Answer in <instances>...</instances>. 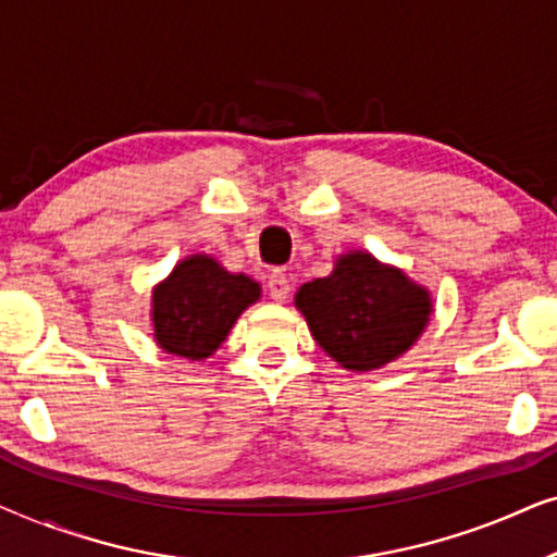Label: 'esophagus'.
I'll list each match as a JSON object with an SVG mask.
<instances>
[{
	"instance_id": "1",
	"label": "esophagus",
	"mask_w": 557,
	"mask_h": 557,
	"mask_svg": "<svg viewBox=\"0 0 557 557\" xmlns=\"http://www.w3.org/2000/svg\"><path fill=\"white\" fill-rule=\"evenodd\" d=\"M288 292H292V284H288L284 271H273L269 276V294L276 304H284L288 299Z\"/></svg>"
}]
</instances>
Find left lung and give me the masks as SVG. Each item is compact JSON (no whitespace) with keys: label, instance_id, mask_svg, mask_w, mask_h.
<instances>
[{"label":"left lung","instance_id":"8db88e82","mask_svg":"<svg viewBox=\"0 0 557 557\" xmlns=\"http://www.w3.org/2000/svg\"><path fill=\"white\" fill-rule=\"evenodd\" d=\"M317 345L345 370L368 372L398 360L429 324V288L364 250L339 256L334 271L294 296Z\"/></svg>","mask_w":557,"mask_h":557}]
</instances>
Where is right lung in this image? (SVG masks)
Here are the masks:
<instances>
[{
    "instance_id": "1",
    "label": "right lung",
    "mask_w": 557,
    "mask_h": 557,
    "mask_svg": "<svg viewBox=\"0 0 557 557\" xmlns=\"http://www.w3.org/2000/svg\"><path fill=\"white\" fill-rule=\"evenodd\" d=\"M258 299L261 286L246 273L225 271L212 256H189L151 292L157 345L200 362L223 345L238 317Z\"/></svg>"
}]
</instances>
